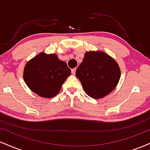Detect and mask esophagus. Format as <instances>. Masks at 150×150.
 Here are the masks:
<instances>
[{
    "mask_svg": "<svg viewBox=\"0 0 150 150\" xmlns=\"http://www.w3.org/2000/svg\"><path fill=\"white\" fill-rule=\"evenodd\" d=\"M76 68H73V69H72V73L73 74V75H75V72H76Z\"/></svg>",
    "mask_w": 150,
    "mask_h": 150,
    "instance_id": "esophagus-1",
    "label": "esophagus"
}]
</instances>
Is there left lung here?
I'll use <instances>...</instances> for the list:
<instances>
[{"label": "left lung", "mask_w": 150, "mask_h": 150, "mask_svg": "<svg viewBox=\"0 0 150 150\" xmlns=\"http://www.w3.org/2000/svg\"><path fill=\"white\" fill-rule=\"evenodd\" d=\"M87 95L100 99L116 88L120 77L118 63L102 51L85 53L82 62L75 73Z\"/></svg>", "instance_id": "8db88e82"}]
</instances>
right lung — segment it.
<instances>
[{"mask_svg": "<svg viewBox=\"0 0 150 150\" xmlns=\"http://www.w3.org/2000/svg\"><path fill=\"white\" fill-rule=\"evenodd\" d=\"M70 74L67 63L57 55L41 52L27 62L23 78L30 90L39 97L52 98L60 92Z\"/></svg>", "mask_w": 150, "mask_h": 150, "instance_id": "add662e5", "label": "right lung"}]
</instances>
